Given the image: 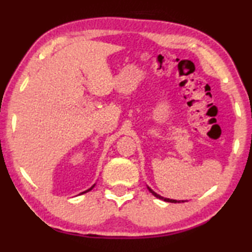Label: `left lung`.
<instances>
[{"instance_id":"1","label":"left lung","mask_w":252,"mask_h":252,"mask_svg":"<svg viewBox=\"0 0 252 252\" xmlns=\"http://www.w3.org/2000/svg\"><path fill=\"white\" fill-rule=\"evenodd\" d=\"M147 188L149 189V191L151 192V194H153L155 197H157V198H159V199H161V201H165V202H170V203H184L185 201H177V199H172V198H166V197H163V196H160V195H158L157 192H155L153 189H151L149 186H147Z\"/></svg>"}]
</instances>
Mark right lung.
I'll use <instances>...</instances> for the list:
<instances>
[{"mask_svg": "<svg viewBox=\"0 0 252 252\" xmlns=\"http://www.w3.org/2000/svg\"><path fill=\"white\" fill-rule=\"evenodd\" d=\"M95 185H96V184H94V185H93V186H92V187H91V188H88V189H87V190H85V191H82V192H80V194H79V195H82V194H86V192H88V191H91V190H92V189H93V188H94V187H95Z\"/></svg>", "mask_w": 252, "mask_h": 252, "instance_id": "1", "label": "right lung"}]
</instances>
